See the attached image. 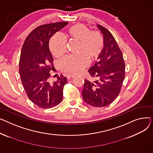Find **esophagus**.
Returning <instances> with one entry per match:
<instances>
[{
  "instance_id": "obj_1",
  "label": "esophagus",
  "mask_w": 153,
  "mask_h": 153,
  "mask_svg": "<svg viewBox=\"0 0 153 153\" xmlns=\"http://www.w3.org/2000/svg\"><path fill=\"white\" fill-rule=\"evenodd\" d=\"M75 77V76H74V75H68L67 76V78L68 79H71V78H74Z\"/></svg>"
}]
</instances>
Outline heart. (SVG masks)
<instances>
[{"mask_svg": "<svg viewBox=\"0 0 153 153\" xmlns=\"http://www.w3.org/2000/svg\"><path fill=\"white\" fill-rule=\"evenodd\" d=\"M71 41L78 43L77 56H67L59 62L63 72L76 75L89 65V61L97 60L102 52L104 41L102 34L97 31H91L83 24L70 26L65 33ZM50 51L56 57H62L66 52V41L59 34H55L49 43Z\"/></svg>", "mask_w": 153, "mask_h": 153, "instance_id": "obj_1", "label": "heart"}]
</instances>
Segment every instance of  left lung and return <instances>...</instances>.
<instances>
[{
    "label": "left lung",
    "mask_w": 153,
    "mask_h": 153,
    "mask_svg": "<svg viewBox=\"0 0 153 153\" xmlns=\"http://www.w3.org/2000/svg\"><path fill=\"white\" fill-rule=\"evenodd\" d=\"M97 27L103 34L104 46L100 60L88 70L94 80L85 79L82 96L89 105L101 107L111 104L118 96L125 71L122 52L112 34L102 26Z\"/></svg>",
    "instance_id": "1"
}]
</instances>
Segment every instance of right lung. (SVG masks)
I'll return each mask as SVG.
<instances>
[{
	"instance_id": "obj_1",
	"label": "right lung",
	"mask_w": 153,
	"mask_h": 153,
	"mask_svg": "<svg viewBox=\"0 0 153 153\" xmlns=\"http://www.w3.org/2000/svg\"><path fill=\"white\" fill-rule=\"evenodd\" d=\"M67 24L58 22L38 26L29 34L23 45L19 63L22 83L31 101L41 108H51L62 101L63 89L67 80L60 75L56 82H49L53 58L49 42Z\"/></svg>"
}]
</instances>
